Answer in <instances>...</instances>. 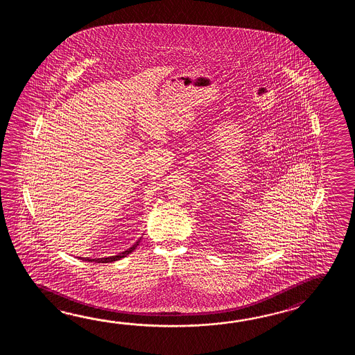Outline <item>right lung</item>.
<instances>
[{"label": "right lung", "mask_w": 355, "mask_h": 355, "mask_svg": "<svg viewBox=\"0 0 355 355\" xmlns=\"http://www.w3.org/2000/svg\"><path fill=\"white\" fill-rule=\"evenodd\" d=\"M141 239H142V237H139V240L135 242L129 249L125 250V251H123V252H119L118 255H114V257H95V259L80 257L78 259H80V260H83V261H89V263H113V261H118V260H121L123 257H128L129 254H130L133 250H136L137 246H138V245H139V242H141Z\"/></svg>", "instance_id": "1"}]
</instances>
